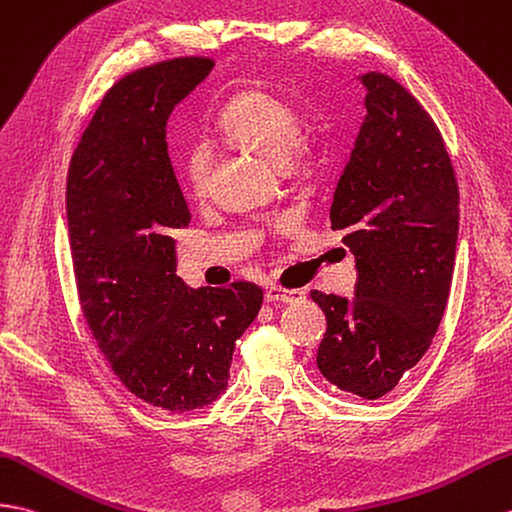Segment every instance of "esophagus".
Segmentation results:
<instances>
[{
	"mask_svg": "<svg viewBox=\"0 0 512 512\" xmlns=\"http://www.w3.org/2000/svg\"><path fill=\"white\" fill-rule=\"evenodd\" d=\"M266 301L268 303H301L305 301V290H292V288H281V285H268L266 288Z\"/></svg>",
	"mask_w": 512,
	"mask_h": 512,
	"instance_id": "esophagus-1",
	"label": "esophagus"
}]
</instances>
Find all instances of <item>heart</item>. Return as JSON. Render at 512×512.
Wrapping results in <instances>:
<instances>
[{"instance_id": "obj_1", "label": "heart", "mask_w": 512, "mask_h": 512, "mask_svg": "<svg viewBox=\"0 0 512 512\" xmlns=\"http://www.w3.org/2000/svg\"><path fill=\"white\" fill-rule=\"evenodd\" d=\"M222 133L272 163L283 165L288 157L305 163L314 152L316 139L301 130L299 113L285 95L270 89H248L229 102L220 115ZM213 163V148L198 141L183 159V178L194 194H205Z\"/></svg>"}]
</instances>
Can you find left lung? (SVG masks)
Here are the masks:
<instances>
[{
    "mask_svg": "<svg viewBox=\"0 0 512 512\" xmlns=\"http://www.w3.org/2000/svg\"><path fill=\"white\" fill-rule=\"evenodd\" d=\"M366 117L331 202L355 255L353 299L312 290L327 318L316 364L331 384L384 397L417 366L449 299L460 198L441 130L379 71L360 76Z\"/></svg>",
    "mask_w": 512,
    "mask_h": 512,
    "instance_id": "left-lung-1",
    "label": "left lung"
}]
</instances>
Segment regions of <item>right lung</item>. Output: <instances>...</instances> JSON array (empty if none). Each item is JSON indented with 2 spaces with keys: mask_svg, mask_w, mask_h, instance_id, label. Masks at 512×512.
I'll list each match as a JSON object with an SVG mask.
<instances>
[{
  "mask_svg": "<svg viewBox=\"0 0 512 512\" xmlns=\"http://www.w3.org/2000/svg\"><path fill=\"white\" fill-rule=\"evenodd\" d=\"M211 69V58L185 56L115 82L67 174L82 314L120 382L168 412L205 408L227 390L235 342L264 301L255 283L192 290L176 275L172 233L192 213L165 126Z\"/></svg>",
  "mask_w": 512,
  "mask_h": 512,
  "instance_id": "add662e5",
  "label": "right lung"
}]
</instances>
